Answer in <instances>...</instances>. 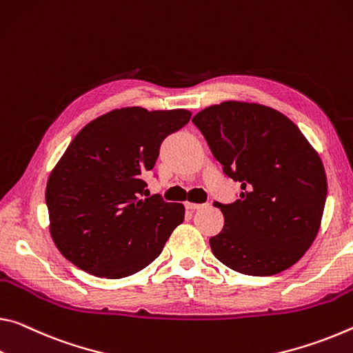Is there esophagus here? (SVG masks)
I'll return each instance as SVG.
<instances>
[{
  "label": "esophagus",
  "mask_w": 353,
  "mask_h": 353,
  "mask_svg": "<svg viewBox=\"0 0 353 353\" xmlns=\"http://www.w3.org/2000/svg\"><path fill=\"white\" fill-rule=\"evenodd\" d=\"M205 204H199V203H190V201H187L185 203V207L190 210H196V209H201V207H204Z\"/></svg>",
  "instance_id": "1"
}]
</instances>
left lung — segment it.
<instances>
[{"label": "left lung", "mask_w": 353, "mask_h": 353, "mask_svg": "<svg viewBox=\"0 0 353 353\" xmlns=\"http://www.w3.org/2000/svg\"><path fill=\"white\" fill-rule=\"evenodd\" d=\"M240 198L220 204L225 226L210 248L243 275L292 267L314 242L327 199L325 168L300 128L270 106L228 100L193 117Z\"/></svg>", "instance_id": "obj_1"}]
</instances>
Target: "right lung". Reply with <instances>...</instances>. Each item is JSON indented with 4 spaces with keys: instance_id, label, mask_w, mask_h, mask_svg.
I'll list each match as a JSON object with an SVG mask.
<instances>
[{
    "instance_id": "obj_1",
    "label": "right lung",
    "mask_w": 353,
    "mask_h": 353,
    "mask_svg": "<svg viewBox=\"0 0 353 353\" xmlns=\"http://www.w3.org/2000/svg\"><path fill=\"white\" fill-rule=\"evenodd\" d=\"M192 117L188 110L116 108L77 133L50 172V236L67 261L91 275H133L161 253L185 218L181 203L141 199L163 139Z\"/></svg>"
}]
</instances>
